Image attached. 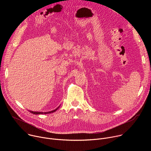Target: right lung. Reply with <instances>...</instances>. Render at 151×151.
Returning <instances> with one entry per match:
<instances>
[{
    "mask_svg": "<svg viewBox=\"0 0 151 151\" xmlns=\"http://www.w3.org/2000/svg\"><path fill=\"white\" fill-rule=\"evenodd\" d=\"M60 105L58 107H57V108L55 109H54V110H53V111H50V112H35V111H29V112H31L32 114H35V115H39V114H51V113H52V112H55L59 107H60Z\"/></svg>",
    "mask_w": 151,
    "mask_h": 151,
    "instance_id": "right-lung-1",
    "label": "right lung"
}]
</instances>
